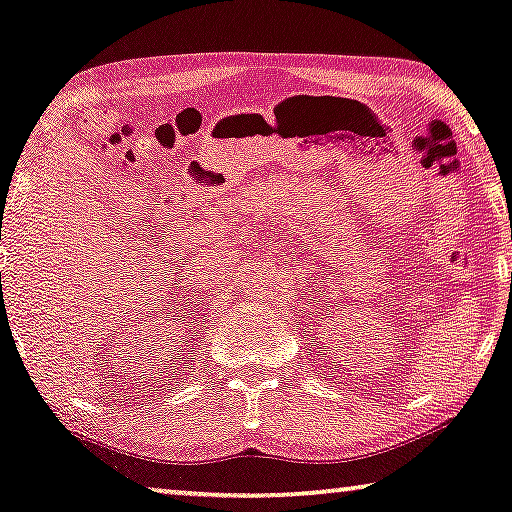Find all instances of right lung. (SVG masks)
Masks as SVG:
<instances>
[{"mask_svg": "<svg viewBox=\"0 0 512 512\" xmlns=\"http://www.w3.org/2000/svg\"><path fill=\"white\" fill-rule=\"evenodd\" d=\"M0 239H2V236H0Z\"/></svg>", "mask_w": 512, "mask_h": 512, "instance_id": "obj_1", "label": "right lung"}]
</instances>
